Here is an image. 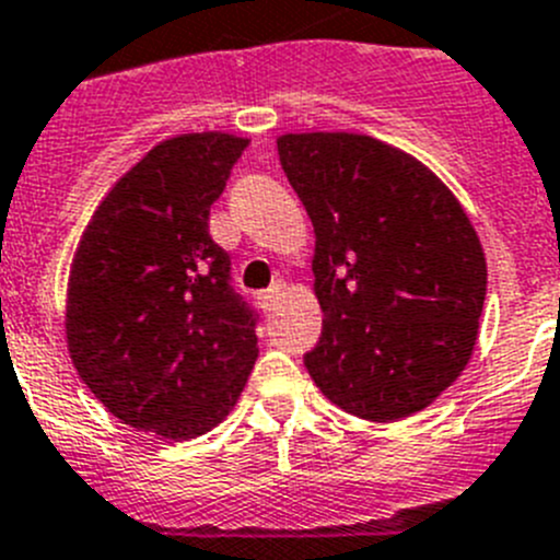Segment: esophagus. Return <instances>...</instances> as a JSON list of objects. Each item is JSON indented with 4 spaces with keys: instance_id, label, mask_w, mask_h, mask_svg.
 I'll return each mask as SVG.
<instances>
[{
    "instance_id": "1",
    "label": "esophagus",
    "mask_w": 560,
    "mask_h": 560,
    "mask_svg": "<svg viewBox=\"0 0 560 560\" xmlns=\"http://www.w3.org/2000/svg\"><path fill=\"white\" fill-rule=\"evenodd\" d=\"M283 289H285L283 283H275V285H269V289H266L264 294L258 296V300H260V307H264V311H271V307H275V302L280 300V294H283Z\"/></svg>"
}]
</instances>
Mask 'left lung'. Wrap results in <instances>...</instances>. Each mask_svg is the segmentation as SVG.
I'll use <instances>...</instances> for the list:
<instances>
[{
	"label": "left lung",
	"mask_w": 560,
	"mask_h": 560,
	"mask_svg": "<svg viewBox=\"0 0 560 560\" xmlns=\"http://www.w3.org/2000/svg\"><path fill=\"white\" fill-rule=\"evenodd\" d=\"M316 233L322 338L305 366L330 402L372 422L428 408L464 372L486 258L458 199L405 152L352 132L277 138Z\"/></svg>",
	"instance_id": "8db88e82"
}]
</instances>
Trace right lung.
<instances>
[{
  "label": "right lung",
  "instance_id": "obj_1",
  "mask_svg": "<svg viewBox=\"0 0 560 560\" xmlns=\"http://www.w3.org/2000/svg\"><path fill=\"white\" fill-rule=\"evenodd\" d=\"M246 150L228 132L158 143L102 199L69 277L77 372L113 417L194 439L228 417L258 358V311L210 238V205Z\"/></svg>",
  "mask_w": 560,
  "mask_h": 560
}]
</instances>
